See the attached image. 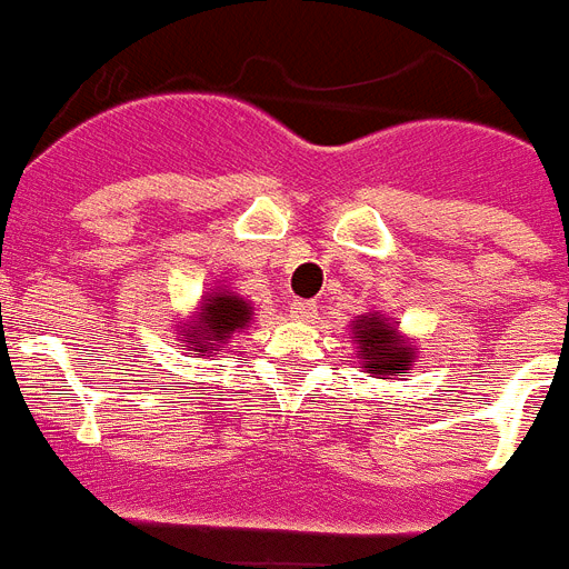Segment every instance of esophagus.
I'll return each mask as SVG.
<instances>
[{
	"mask_svg": "<svg viewBox=\"0 0 569 569\" xmlns=\"http://www.w3.org/2000/svg\"><path fill=\"white\" fill-rule=\"evenodd\" d=\"M289 312H292L295 321H315V315H318V307H315L312 300H295L292 307H289Z\"/></svg>",
	"mask_w": 569,
	"mask_h": 569,
	"instance_id": "34e87169",
	"label": "esophagus"
}]
</instances>
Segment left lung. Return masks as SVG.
<instances>
[{
  "label": "left lung",
  "instance_id": "1",
  "mask_svg": "<svg viewBox=\"0 0 569 569\" xmlns=\"http://www.w3.org/2000/svg\"><path fill=\"white\" fill-rule=\"evenodd\" d=\"M350 329L358 343L356 358L365 367V373H370L373 379L402 376L417 361L413 338L402 336L399 321H390L381 312L358 315Z\"/></svg>",
  "mask_w": 569,
  "mask_h": 569
}]
</instances>
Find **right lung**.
I'll use <instances>...</instances> for the list:
<instances>
[{"mask_svg": "<svg viewBox=\"0 0 569 569\" xmlns=\"http://www.w3.org/2000/svg\"><path fill=\"white\" fill-rule=\"evenodd\" d=\"M254 307L242 295H237L228 286H217L211 292H204L196 312H190L184 321H176V338L179 347L190 350L193 358L219 356L222 347L233 338V332L251 323Z\"/></svg>", "mask_w": 569, "mask_h": 569, "instance_id": "right-lung-1", "label": "right lung"}]
</instances>
